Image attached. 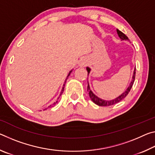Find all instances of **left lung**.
<instances>
[{
  "label": "left lung",
  "mask_w": 155,
  "mask_h": 155,
  "mask_svg": "<svg viewBox=\"0 0 155 155\" xmlns=\"http://www.w3.org/2000/svg\"><path fill=\"white\" fill-rule=\"evenodd\" d=\"M116 31H117V35H118L119 38L121 39V40H128V37L125 34L123 33L122 31H119L118 29H117ZM87 73L89 74V73H90V69L89 68H87ZM135 70H134V73H133V80H132V81H131V83H130V85L128 86L127 90H126L122 94H121V95H120L119 97H117V98H115L114 100H112V101H104V100H102L101 98H98V97H97L96 95H94L92 91L90 90V85H89V84L87 83L88 85H87V91H89V95H90L91 101H92L96 104H97V105L101 106V107H109V106H111V105H114V104L119 103L120 101H121L122 100L124 99L125 97L128 95V94L129 93L130 89L132 88V87H133V83H134V81H135Z\"/></svg>",
  "instance_id": "1"
}]
</instances>
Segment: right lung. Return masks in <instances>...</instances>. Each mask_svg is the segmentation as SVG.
Returning a JSON list of instances; mask_svg holds the SVG:
<instances>
[{"label":"right lung","mask_w":155,"mask_h":155,"mask_svg":"<svg viewBox=\"0 0 155 155\" xmlns=\"http://www.w3.org/2000/svg\"><path fill=\"white\" fill-rule=\"evenodd\" d=\"M72 72V70H71V71H70V72ZM70 72L69 73V74H68V77H69V75H70ZM66 79H67V78H66ZM64 87H63V89H62V91H61V94H60V96H61V94H62V93H63V91H64ZM57 103V101H56V102H55V103H53V105H55V104H56Z\"/></svg>","instance_id":"add662e5"}]
</instances>
